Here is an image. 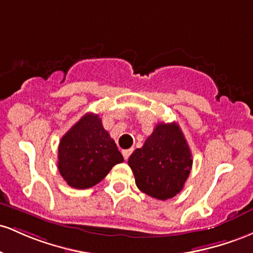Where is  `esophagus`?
Listing matches in <instances>:
<instances>
[{
  "label": "esophagus",
  "instance_id": "1",
  "mask_svg": "<svg viewBox=\"0 0 253 253\" xmlns=\"http://www.w3.org/2000/svg\"><path fill=\"white\" fill-rule=\"evenodd\" d=\"M131 153H132L131 149H126V150H123V152H122V154H123L124 159H126V160H127V159H129L130 154H131Z\"/></svg>",
  "mask_w": 253,
  "mask_h": 253
}]
</instances>
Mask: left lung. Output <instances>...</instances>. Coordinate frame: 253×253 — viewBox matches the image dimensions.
<instances>
[{
	"label": "left lung",
	"mask_w": 253,
	"mask_h": 253,
	"mask_svg": "<svg viewBox=\"0 0 253 253\" xmlns=\"http://www.w3.org/2000/svg\"><path fill=\"white\" fill-rule=\"evenodd\" d=\"M137 188L157 200H169L183 190L192 155L177 123H159L142 148L127 160Z\"/></svg>",
	"instance_id": "obj_1"
}]
</instances>
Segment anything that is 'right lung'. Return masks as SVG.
<instances>
[{
  "mask_svg": "<svg viewBox=\"0 0 253 253\" xmlns=\"http://www.w3.org/2000/svg\"><path fill=\"white\" fill-rule=\"evenodd\" d=\"M123 160L95 113H86L59 141L58 171L72 188H92Z\"/></svg>",
  "mask_w": 253,
  "mask_h": 253,
  "instance_id": "1",
  "label": "right lung"
}]
</instances>
